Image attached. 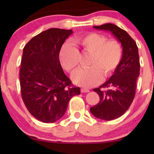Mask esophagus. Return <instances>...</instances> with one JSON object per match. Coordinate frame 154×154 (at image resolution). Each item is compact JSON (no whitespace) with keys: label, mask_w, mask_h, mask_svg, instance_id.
Returning a JSON list of instances; mask_svg holds the SVG:
<instances>
[{"label":"esophagus","mask_w":154,"mask_h":154,"mask_svg":"<svg viewBox=\"0 0 154 154\" xmlns=\"http://www.w3.org/2000/svg\"><path fill=\"white\" fill-rule=\"evenodd\" d=\"M90 91L88 89H85V88H81V93H88Z\"/></svg>","instance_id":"obj_1"}]
</instances>
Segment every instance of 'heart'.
Returning a JSON list of instances; mask_svg holds the SVG:
<instances>
[{
	"instance_id": "heart-1",
	"label": "heart",
	"mask_w": 154,
	"mask_h": 154,
	"mask_svg": "<svg viewBox=\"0 0 154 154\" xmlns=\"http://www.w3.org/2000/svg\"><path fill=\"white\" fill-rule=\"evenodd\" d=\"M77 43L85 52L91 54L88 66L78 69L72 76L76 85L90 88L100 82L102 76L109 77L119 66L122 58V47L116 40H107L104 35L89 33L77 39ZM79 51L72 43H66L59 52V61L63 69L72 73L79 63Z\"/></svg>"
}]
</instances>
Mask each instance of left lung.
<instances>
[{
  "instance_id": "left-lung-1",
  "label": "left lung",
  "mask_w": 154,
  "mask_h": 154,
  "mask_svg": "<svg viewBox=\"0 0 154 154\" xmlns=\"http://www.w3.org/2000/svg\"><path fill=\"white\" fill-rule=\"evenodd\" d=\"M93 28L111 32L122 46V58L119 66L109 80L99 88L93 89L99 95L100 101L90 109L95 117L110 121L123 115L135 98L140 66L138 48L128 33L115 24L108 23L94 26ZM100 88H108V90L104 91Z\"/></svg>"
}]
</instances>
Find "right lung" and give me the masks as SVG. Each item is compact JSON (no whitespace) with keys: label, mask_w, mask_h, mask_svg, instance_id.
I'll return each instance as SVG.
<instances>
[{"label":"right lung","mask_w":154,"mask_h":154,"mask_svg":"<svg viewBox=\"0 0 154 154\" xmlns=\"http://www.w3.org/2000/svg\"><path fill=\"white\" fill-rule=\"evenodd\" d=\"M72 29L51 28L26 43L19 72L21 93L29 112L37 119L53 123L66 112L72 97L80 94L63 72L59 52Z\"/></svg>","instance_id":"obj_1"}]
</instances>
